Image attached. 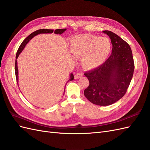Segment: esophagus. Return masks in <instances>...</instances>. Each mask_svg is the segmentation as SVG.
Instances as JSON below:
<instances>
[{
  "mask_svg": "<svg viewBox=\"0 0 150 150\" xmlns=\"http://www.w3.org/2000/svg\"><path fill=\"white\" fill-rule=\"evenodd\" d=\"M83 76V74H82V73H78V74H76L75 75V79H79L80 78H81Z\"/></svg>",
  "mask_w": 150,
  "mask_h": 150,
  "instance_id": "1",
  "label": "esophagus"
}]
</instances>
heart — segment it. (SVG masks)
Listing matches in <instances>:
<instances>
[{
    "mask_svg": "<svg viewBox=\"0 0 150 150\" xmlns=\"http://www.w3.org/2000/svg\"><path fill=\"white\" fill-rule=\"evenodd\" d=\"M70 47L73 54L83 57L84 67L93 69L101 66L108 59L112 44L106 37L82 34L71 38Z\"/></svg>",
    "mask_w": 150,
    "mask_h": 150,
    "instance_id": "b5f03b06",
    "label": "heart"
}]
</instances>
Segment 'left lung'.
Here are the masks:
<instances>
[{
    "label": "left lung",
    "mask_w": 150,
    "mask_h": 150,
    "mask_svg": "<svg viewBox=\"0 0 150 150\" xmlns=\"http://www.w3.org/2000/svg\"><path fill=\"white\" fill-rule=\"evenodd\" d=\"M112 44V54L101 66L85 72L89 86L84 96L92 103L108 106L120 99L131 81L134 63L130 45L115 33L105 30Z\"/></svg>",
    "instance_id": "8db88e82"
}]
</instances>
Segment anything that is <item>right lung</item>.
<instances>
[{"label": "right lung", "instance_id": "add662e5", "mask_svg": "<svg viewBox=\"0 0 150 150\" xmlns=\"http://www.w3.org/2000/svg\"><path fill=\"white\" fill-rule=\"evenodd\" d=\"M66 30H67V28L57 29V30H49V29H40V30H37V31H35L34 32L32 33L31 34H30V35L27 37H26L23 41V42L21 43V44L20 45V47H19L18 51H17L16 56V61H15V74H16V78L17 83H18V63H17L16 59H18L19 55L20 54V53L22 52L23 50L24 49L26 44H27L28 42L30 40H31L32 38H33L35 36L38 35V34H40V33H52L54 32L56 34H59V35H61V34H62L64 31H66ZM74 74H71L70 75V79L68 80L67 83L69 81H71V80H74ZM67 83H66V85H67ZM66 85H65V87H66ZM64 91H65V88H64Z\"/></svg>", "mask_w": 150, "mask_h": 150}]
</instances>
